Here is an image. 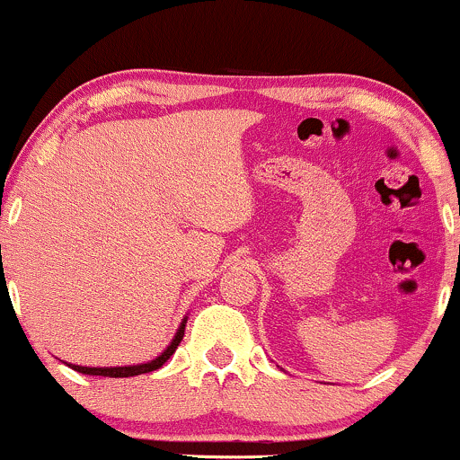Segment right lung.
I'll return each mask as SVG.
<instances>
[{
	"instance_id": "right-lung-1",
	"label": "right lung",
	"mask_w": 460,
	"mask_h": 460,
	"mask_svg": "<svg viewBox=\"0 0 460 460\" xmlns=\"http://www.w3.org/2000/svg\"><path fill=\"white\" fill-rule=\"evenodd\" d=\"M186 322H188V315L181 320V324H179V329L175 332V337L171 340V344L164 348V352H160V355L146 363H136V366H119V367H84V366H75V363H68V367H73L75 372H82V374H91V376H110V378H128V376H138V374L155 372V369H160L164 363L172 357V352L177 350V346L181 344L183 332H186Z\"/></svg>"
}]
</instances>
